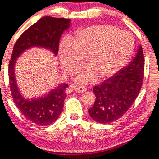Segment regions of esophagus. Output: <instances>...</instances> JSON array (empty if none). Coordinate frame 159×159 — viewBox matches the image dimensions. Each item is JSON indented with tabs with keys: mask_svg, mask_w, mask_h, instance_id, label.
<instances>
[{
	"mask_svg": "<svg viewBox=\"0 0 159 159\" xmlns=\"http://www.w3.org/2000/svg\"><path fill=\"white\" fill-rule=\"evenodd\" d=\"M71 88H73L78 93H84L87 91V88L84 86H75V85H73V86H71Z\"/></svg>",
	"mask_w": 159,
	"mask_h": 159,
	"instance_id": "obj_1",
	"label": "esophagus"
}]
</instances>
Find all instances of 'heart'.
Masks as SVG:
<instances>
[{
    "label": "heart",
    "mask_w": 159,
    "mask_h": 159,
    "mask_svg": "<svg viewBox=\"0 0 159 159\" xmlns=\"http://www.w3.org/2000/svg\"><path fill=\"white\" fill-rule=\"evenodd\" d=\"M134 48L133 36L110 25L89 26L75 33L60 44V62L66 72H71L84 57L86 64L73 74L81 84L109 78L123 68Z\"/></svg>",
    "instance_id": "heart-1"
}]
</instances>
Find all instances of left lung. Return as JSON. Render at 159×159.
<instances>
[{
    "label": "left lung",
    "mask_w": 159,
    "mask_h": 159,
    "mask_svg": "<svg viewBox=\"0 0 159 159\" xmlns=\"http://www.w3.org/2000/svg\"><path fill=\"white\" fill-rule=\"evenodd\" d=\"M144 65L143 47L139 46L136 56L127 66L93 88L96 100L88 113L94 121L112 123L131 107L143 85Z\"/></svg>",
    "instance_id": "left-lung-1"
}]
</instances>
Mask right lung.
<instances>
[{
  "mask_svg": "<svg viewBox=\"0 0 159 159\" xmlns=\"http://www.w3.org/2000/svg\"><path fill=\"white\" fill-rule=\"evenodd\" d=\"M69 19L44 16L18 38L13 46L8 68L9 84L11 95L16 107L23 116L38 126H48L58 119L64 107L68 84H61L49 91L46 96L28 100L21 95L16 84L14 66L17 58L26 49L43 47L58 54L61 34L70 26Z\"/></svg>",
  "mask_w": 159,
  "mask_h": 159,
  "instance_id": "obj_1",
  "label": "right lung"
}]
</instances>
